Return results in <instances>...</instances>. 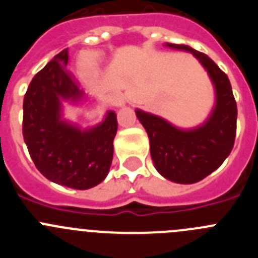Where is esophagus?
I'll use <instances>...</instances> for the list:
<instances>
[{
  "label": "esophagus",
  "instance_id": "obj_1",
  "mask_svg": "<svg viewBox=\"0 0 258 258\" xmlns=\"http://www.w3.org/2000/svg\"><path fill=\"white\" fill-rule=\"evenodd\" d=\"M112 102H113V104H115V106H117V107L124 106V104H125L124 95H122V94H113L112 95Z\"/></svg>",
  "mask_w": 258,
  "mask_h": 258
}]
</instances>
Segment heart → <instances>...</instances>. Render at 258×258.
Here are the masks:
<instances>
[{
  "mask_svg": "<svg viewBox=\"0 0 258 258\" xmlns=\"http://www.w3.org/2000/svg\"><path fill=\"white\" fill-rule=\"evenodd\" d=\"M88 61L89 63H93V59H88Z\"/></svg>",
  "mask_w": 258,
  "mask_h": 258,
  "instance_id": "obj_1",
  "label": "heart"
}]
</instances>
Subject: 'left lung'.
I'll return each instance as SVG.
<instances>
[{
    "label": "left lung",
    "mask_w": 258,
    "mask_h": 258,
    "mask_svg": "<svg viewBox=\"0 0 258 258\" xmlns=\"http://www.w3.org/2000/svg\"><path fill=\"white\" fill-rule=\"evenodd\" d=\"M166 45L191 52L206 68L216 92L213 111L204 124L188 131L141 109H136V115L149 134L157 172L177 183H195L217 169L231 152L238 108L229 77L208 55L187 45Z\"/></svg>",
    "instance_id": "1"
}]
</instances>
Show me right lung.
Returning a JSON list of instances; mask_svg holds the SVG:
<instances>
[{"label": "right lung", "instance_id": "1", "mask_svg": "<svg viewBox=\"0 0 258 258\" xmlns=\"http://www.w3.org/2000/svg\"><path fill=\"white\" fill-rule=\"evenodd\" d=\"M67 64L64 49L32 79L23 101V137L44 177L66 187L88 190L108 174L117 118L108 111L101 124L86 131L61 120L60 101L79 102L84 95Z\"/></svg>", "mask_w": 258, "mask_h": 258}]
</instances>
